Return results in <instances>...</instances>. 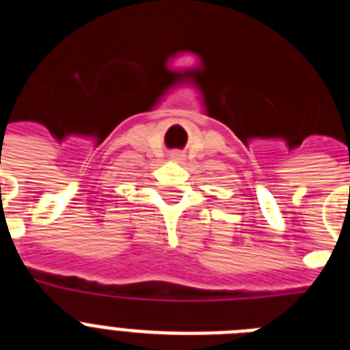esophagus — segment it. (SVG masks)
Returning <instances> with one entry per match:
<instances>
[{"label": "esophagus", "mask_w": 350, "mask_h": 350, "mask_svg": "<svg viewBox=\"0 0 350 350\" xmlns=\"http://www.w3.org/2000/svg\"><path fill=\"white\" fill-rule=\"evenodd\" d=\"M172 159H173V161H180V159H182V154H178V152L172 154Z\"/></svg>", "instance_id": "obj_1"}]
</instances>
